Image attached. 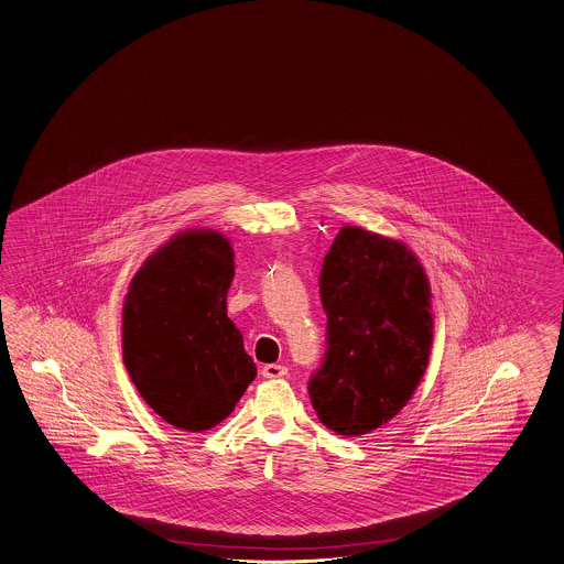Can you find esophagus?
Returning a JSON list of instances; mask_svg holds the SVG:
<instances>
[{
  "instance_id": "34e87169",
  "label": "esophagus",
  "mask_w": 564,
  "mask_h": 564,
  "mask_svg": "<svg viewBox=\"0 0 564 564\" xmlns=\"http://www.w3.org/2000/svg\"><path fill=\"white\" fill-rule=\"evenodd\" d=\"M285 375H288V367H283V365H264L262 367V377H267V379H279Z\"/></svg>"
}]
</instances>
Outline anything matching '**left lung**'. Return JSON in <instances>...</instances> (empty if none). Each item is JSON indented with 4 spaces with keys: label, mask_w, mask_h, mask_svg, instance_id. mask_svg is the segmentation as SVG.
<instances>
[{
    "label": "left lung",
    "mask_w": 564,
    "mask_h": 564,
    "mask_svg": "<svg viewBox=\"0 0 564 564\" xmlns=\"http://www.w3.org/2000/svg\"><path fill=\"white\" fill-rule=\"evenodd\" d=\"M319 300L328 348L307 383L312 405L336 434H369L401 412L426 372V273L401 242L344 226L324 259Z\"/></svg>",
    "instance_id": "obj_1"
}]
</instances>
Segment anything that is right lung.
Wrapping results in <instances>:
<instances>
[{
    "label": "right lung",
    "instance_id": "obj_1",
    "mask_svg": "<svg viewBox=\"0 0 564 564\" xmlns=\"http://www.w3.org/2000/svg\"><path fill=\"white\" fill-rule=\"evenodd\" d=\"M232 279L230 242L189 230L147 259L126 295V369L152 410L185 432L218 426L257 377L226 314Z\"/></svg>",
    "mask_w": 564,
    "mask_h": 564
}]
</instances>
